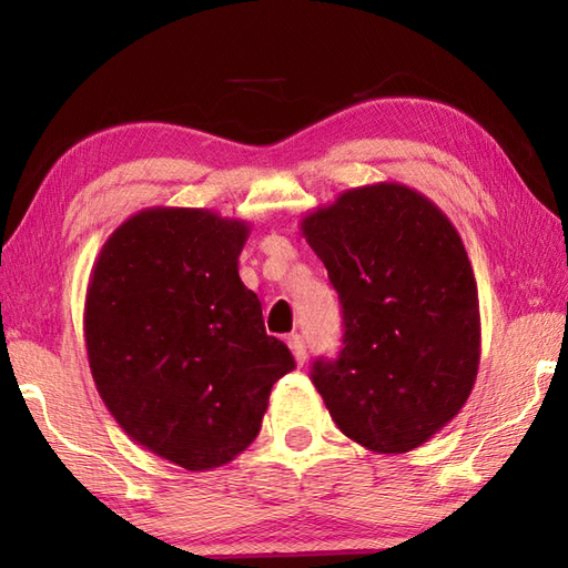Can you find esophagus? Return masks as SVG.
<instances>
[{
	"mask_svg": "<svg viewBox=\"0 0 568 568\" xmlns=\"http://www.w3.org/2000/svg\"><path fill=\"white\" fill-rule=\"evenodd\" d=\"M287 346H291V352H293V356L297 361V366H303L305 358H307V348H305L303 336L291 334V336H287Z\"/></svg>",
	"mask_w": 568,
	"mask_h": 568,
	"instance_id": "1",
	"label": "esophagus"
}]
</instances>
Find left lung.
I'll return each mask as SVG.
<instances>
[{
    "mask_svg": "<svg viewBox=\"0 0 568 568\" xmlns=\"http://www.w3.org/2000/svg\"><path fill=\"white\" fill-rule=\"evenodd\" d=\"M344 312V348L312 383L348 439L405 454L458 415L478 376V287L464 241L403 183L344 190L300 222Z\"/></svg>",
    "mask_w": 568,
    "mask_h": 568,
    "instance_id": "obj_1",
    "label": "left lung"
}]
</instances>
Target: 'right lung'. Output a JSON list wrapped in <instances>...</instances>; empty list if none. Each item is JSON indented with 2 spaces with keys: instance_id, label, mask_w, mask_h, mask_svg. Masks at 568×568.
Wrapping results in <instances>:
<instances>
[{
  "instance_id": "1",
  "label": "right lung",
  "mask_w": 568,
  "mask_h": 568,
  "mask_svg": "<svg viewBox=\"0 0 568 568\" xmlns=\"http://www.w3.org/2000/svg\"><path fill=\"white\" fill-rule=\"evenodd\" d=\"M248 232L212 210L149 207L92 265L82 324L98 393L131 439L187 470L244 452L295 368L239 277Z\"/></svg>"
}]
</instances>
